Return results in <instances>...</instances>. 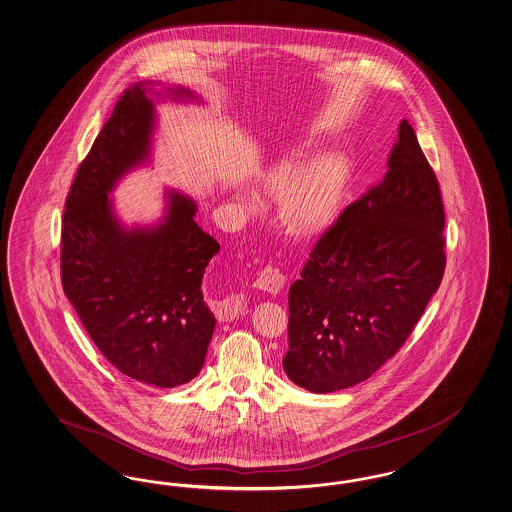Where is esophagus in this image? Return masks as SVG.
I'll use <instances>...</instances> for the list:
<instances>
[{"label":"esophagus","instance_id":"1","mask_svg":"<svg viewBox=\"0 0 512 512\" xmlns=\"http://www.w3.org/2000/svg\"><path fill=\"white\" fill-rule=\"evenodd\" d=\"M283 285H285V276L274 266H266L253 281V287H257L259 291L268 292V294H277L283 289Z\"/></svg>","mask_w":512,"mask_h":512}]
</instances>
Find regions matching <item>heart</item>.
Instances as JSON below:
<instances>
[{"mask_svg": "<svg viewBox=\"0 0 512 512\" xmlns=\"http://www.w3.org/2000/svg\"><path fill=\"white\" fill-rule=\"evenodd\" d=\"M304 141L279 156L264 171V190L276 197L277 223L296 240H315L337 220L343 207L350 166L337 152H320ZM246 207H255V195L242 194Z\"/></svg>", "mask_w": 512, "mask_h": 512, "instance_id": "b5f03b06", "label": "heart"}]
</instances>
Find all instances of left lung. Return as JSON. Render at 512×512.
<instances>
[{
    "instance_id": "left-lung-1",
    "label": "left lung",
    "mask_w": 512,
    "mask_h": 512,
    "mask_svg": "<svg viewBox=\"0 0 512 512\" xmlns=\"http://www.w3.org/2000/svg\"><path fill=\"white\" fill-rule=\"evenodd\" d=\"M442 195L406 119L378 186L348 205L289 291L296 386L332 393L376 373L414 330L442 283Z\"/></svg>"
}]
</instances>
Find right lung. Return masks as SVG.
Returning a JSON list of instances; mask_svg holds the SVG:
<instances>
[{
	"instance_id": "right-lung-1",
	"label": "right lung",
	"mask_w": 512,
	"mask_h": 512,
	"mask_svg": "<svg viewBox=\"0 0 512 512\" xmlns=\"http://www.w3.org/2000/svg\"><path fill=\"white\" fill-rule=\"evenodd\" d=\"M166 98L203 102L180 85L138 82L115 104L67 197L61 281L113 367L143 384L177 387L201 371L216 328L201 285L220 244L194 220L195 199L179 190L167 188L164 216L151 225H125L110 195L132 169L151 164L156 104Z\"/></svg>"
}]
</instances>
